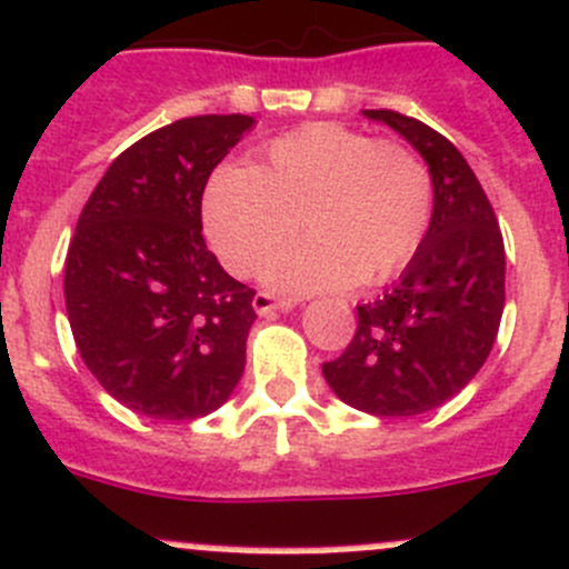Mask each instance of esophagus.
I'll use <instances>...</instances> for the list:
<instances>
[{
  "label": "esophagus",
  "instance_id": "1",
  "mask_svg": "<svg viewBox=\"0 0 569 569\" xmlns=\"http://www.w3.org/2000/svg\"><path fill=\"white\" fill-rule=\"evenodd\" d=\"M297 306V300H291V297H274L269 295V291H258V295L252 297V309L258 311L260 317L272 315V311H291Z\"/></svg>",
  "mask_w": 569,
  "mask_h": 569
}]
</instances>
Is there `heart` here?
<instances>
[{"instance_id":"obj_1","label":"heart","mask_w":569,"mask_h":569,"mask_svg":"<svg viewBox=\"0 0 569 569\" xmlns=\"http://www.w3.org/2000/svg\"><path fill=\"white\" fill-rule=\"evenodd\" d=\"M429 216L432 179L421 159L339 123L280 137L263 171L227 164L204 193L207 238L236 274L289 243L302 221L309 241L274 254L260 272L280 291L390 278L421 247Z\"/></svg>"}]
</instances>
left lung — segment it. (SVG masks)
Returning <instances> with one entry per match:
<instances>
[{"label": "left lung", "instance_id": "1", "mask_svg": "<svg viewBox=\"0 0 569 569\" xmlns=\"http://www.w3.org/2000/svg\"><path fill=\"white\" fill-rule=\"evenodd\" d=\"M362 114L421 153L432 219L401 280L357 306V333L322 376L345 405L410 418L446 405L486 365L506 309V247L491 201L452 142L398 111Z\"/></svg>", "mask_w": 569, "mask_h": 569}]
</instances>
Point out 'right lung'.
Returning <instances> with one entry per match:
<instances>
[{"instance_id": "1", "label": "right lung", "mask_w": 569, "mask_h": 569, "mask_svg": "<svg viewBox=\"0 0 569 569\" xmlns=\"http://www.w3.org/2000/svg\"><path fill=\"white\" fill-rule=\"evenodd\" d=\"M252 126L201 114L151 131L109 164L78 219L69 328L100 387L140 416L204 418L241 381L254 291L207 249L201 193Z\"/></svg>"}]
</instances>
